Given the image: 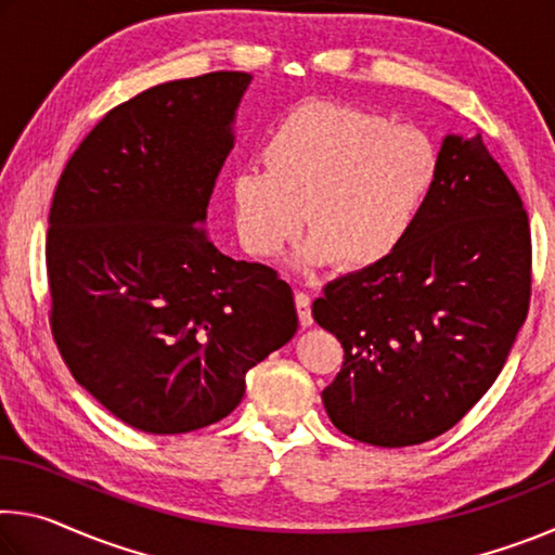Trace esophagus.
Masks as SVG:
<instances>
[{"instance_id": "34e87169", "label": "esophagus", "mask_w": 555, "mask_h": 555, "mask_svg": "<svg viewBox=\"0 0 555 555\" xmlns=\"http://www.w3.org/2000/svg\"><path fill=\"white\" fill-rule=\"evenodd\" d=\"M296 311H298V321L304 327H308L313 323V313H311V296L298 291L296 294Z\"/></svg>"}]
</instances>
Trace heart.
<instances>
[{
	"label": "heart",
	"mask_w": 555,
	"mask_h": 555,
	"mask_svg": "<svg viewBox=\"0 0 555 555\" xmlns=\"http://www.w3.org/2000/svg\"><path fill=\"white\" fill-rule=\"evenodd\" d=\"M438 168L426 131L340 102H306L271 131L264 164L234 171V230L249 255L276 257L306 220V261L372 267L409 237Z\"/></svg>",
	"instance_id": "b5f03b06"
}]
</instances>
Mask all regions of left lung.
I'll list each match as a JSON object with an SVG mask.
<instances>
[{
	"label": "left lung",
	"instance_id": "obj_1",
	"mask_svg": "<svg viewBox=\"0 0 555 555\" xmlns=\"http://www.w3.org/2000/svg\"><path fill=\"white\" fill-rule=\"evenodd\" d=\"M531 228L482 134L446 137L434 191L401 247L313 304L340 340L323 391L337 430L382 448L453 428L502 372L529 313Z\"/></svg>",
	"mask_w": 555,
	"mask_h": 555
}]
</instances>
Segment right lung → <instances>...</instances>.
<instances>
[{"instance_id":"1","label":"right lung","mask_w":555,"mask_h":555,"mask_svg":"<svg viewBox=\"0 0 555 555\" xmlns=\"http://www.w3.org/2000/svg\"><path fill=\"white\" fill-rule=\"evenodd\" d=\"M249 73L218 70L112 107L55 185L46 271L65 364L112 416L156 436L218 424L244 374L296 335L294 291L208 240Z\"/></svg>"}]
</instances>
